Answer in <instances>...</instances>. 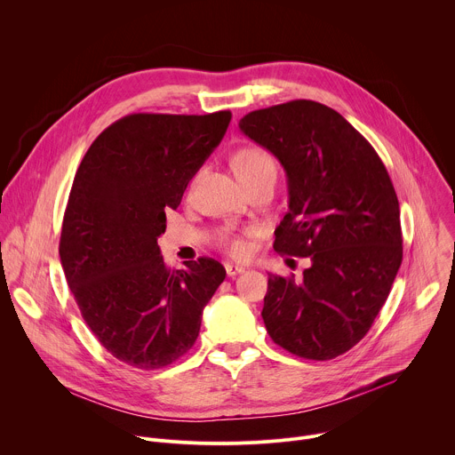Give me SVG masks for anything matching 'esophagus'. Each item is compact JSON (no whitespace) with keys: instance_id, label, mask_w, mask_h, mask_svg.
I'll list each match as a JSON object with an SVG mask.
<instances>
[{"instance_id":"1","label":"esophagus","mask_w":455,"mask_h":455,"mask_svg":"<svg viewBox=\"0 0 455 455\" xmlns=\"http://www.w3.org/2000/svg\"><path fill=\"white\" fill-rule=\"evenodd\" d=\"M225 270H227V275H228V277H234V275H237V274H243V272H244V267L234 265V263H227V265H225Z\"/></svg>"}]
</instances>
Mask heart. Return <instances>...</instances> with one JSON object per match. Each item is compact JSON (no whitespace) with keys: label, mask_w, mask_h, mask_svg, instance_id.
Instances as JSON below:
<instances>
[{"label":"heart","mask_w":455,"mask_h":455,"mask_svg":"<svg viewBox=\"0 0 455 455\" xmlns=\"http://www.w3.org/2000/svg\"><path fill=\"white\" fill-rule=\"evenodd\" d=\"M234 169L241 181H248L265 171H275L268 153L259 148H244L237 151L234 156ZM220 243L234 257H244L250 253V243L241 234L223 232Z\"/></svg>","instance_id":"heart-1"}]
</instances>
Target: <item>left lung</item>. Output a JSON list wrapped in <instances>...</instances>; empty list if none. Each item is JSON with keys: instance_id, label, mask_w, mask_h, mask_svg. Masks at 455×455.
<instances>
[{"instance_id": "8db88e82", "label": "left lung", "mask_w": 455, "mask_h": 455, "mask_svg": "<svg viewBox=\"0 0 455 455\" xmlns=\"http://www.w3.org/2000/svg\"><path fill=\"white\" fill-rule=\"evenodd\" d=\"M288 178L279 253L309 257L300 283L268 274L263 320L295 356L331 360L371 330L402 265L400 205L372 146L335 109L291 100L239 120Z\"/></svg>"}]
</instances>
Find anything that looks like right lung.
<instances>
[{"label":"right lung","mask_w":455,"mask_h":455,"mask_svg":"<svg viewBox=\"0 0 455 455\" xmlns=\"http://www.w3.org/2000/svg\"><path fill=\"white\" fill-rule=\"evenodd\" d=\"M230 118V111L127 115L104 129L77 169L60 265L88 328L127 365L151 371L183 356L225 281L223 265L209 257L169 270L156 239Z\"/></svg>","instance_id":"right-lung-1"}]
</instances>
